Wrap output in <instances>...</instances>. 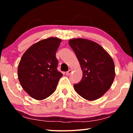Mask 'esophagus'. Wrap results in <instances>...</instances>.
Masks as SVG:
<instances>
[{
	"label": "esophagus",
	"mask_w": 133,
	"mask_h": 133,
	"mask_svg": "<svg viewBox=\"0 0 133 133\" xmlns=\"http://www.w3.org/2000/svg\"><path fill=\"white\" fill-rule=\"evenodd\" d=\"M72 71H73V70H72L71 69H70L68 71H67V72H66V75H70V74L72 73Z\"/></svg>",
	"instance_id": "34e87169"
}]
</instances>
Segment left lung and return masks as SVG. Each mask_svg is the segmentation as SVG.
Wrapping results in <instances>:
<instances>
[{
	"label": "left lung",
	"mask_w": 133,
	"mask_h": 133,
	"mask_svg": "<svg viewBox=\"0 0 133 133\" xmlns=\"http://www.w3.org/2000/svg\"><path fill=\"white\" fill-rule=\"evenodd\" d=\"M69 44L83 71L81 82L74 84L76 91L88 101L100 98L110 89L115 77V66L111 56L100 44L90 40L71 39Z\"/></svg>",
	"instance_id": "obj_1"
}]
</instances>
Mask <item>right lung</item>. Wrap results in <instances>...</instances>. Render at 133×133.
I'll list each match as a JSON object with an SVG mask.
<instances>
[{"label": "right lung", "mask_w": 133, "mask_h": 133, "mask_svg": "<svg viewBox=\"0 0 133 133\" xmlns=\"http://www.w3.org/2000/svg\"><path fill=\"white\" fill-rule=\"evenodd\" d=\"M62 40L50 37L29 48L22 56L17 76L22 88L37 100L48 98L55 92L62 73L57 70L56 53Z\"/></svg>", "instance_id": "right-lung-1"}]
</instances>
